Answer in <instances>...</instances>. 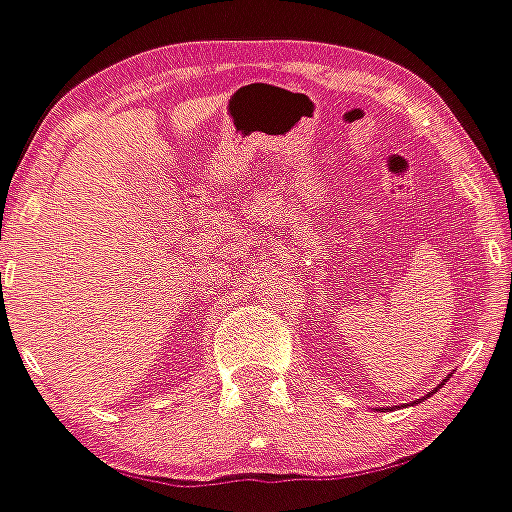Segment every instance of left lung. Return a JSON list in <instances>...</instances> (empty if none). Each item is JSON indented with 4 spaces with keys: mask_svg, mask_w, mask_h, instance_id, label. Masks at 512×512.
Returning <instances> with one entry per match:
<instances>
[{
    "mask_svg": "<svg viewBox=\"0 0 512 512\" xmlns=\"http://www.w3.org/2000/svg\"><path fill=\"white\" fill-rule=\"evenodd\" d=\"M444 381H447V378H444ZM439 386H442V384H439ZM439 386H436V389H439ZM436 389H434V392H436ZM434 392H431V394H434ZM426 397H429V394H426ZM426 397H423V400H426Z\"/></svg>",
    "mask_w": 512,
    "mask_h": 512,
    "instance_id": "obj_1",
    "label": "left lung"
}]
</instances>
